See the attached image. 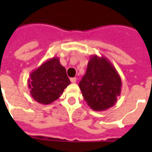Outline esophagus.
Returning <instances> with one entry per match:
<instances>
[{"instance_id": "34e87169", "label": "esophagus", "mask_w": 152, "mask_h": 152, "mask_svg": "<svg viewBox=\"0 0 152 152\" xmlns=\"http://www.w3.org/2000/svg\"><path fill=\"white\" fill-rule=\"evenodd\" d=\"M70 81H71L72 83H75L76 82V77H74V78H71L70 79Z\"/></svg>"}]
</instances>
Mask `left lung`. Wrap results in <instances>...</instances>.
<instances>
[{
  "label": "left lung",
  "instance_id": "8db88e82",
  "mask_svg": "<svg viewBox=\"0 0 152 152\" xmlns=\"http://www.w3.org/2000/svg\"><path fill=\"white\" fill-rule=\"evenodd\" d=\"M121 80L106 57L93 55L79 83L84 100L95 111H104L116 103L121 91Z\"/></svg>",
  "mask_w": 152,
  "mask_h": 152
}]
</instances>
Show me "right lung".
<instances>
[{
	"label": "right lung",
	"mask_w": 152,
	"mask_h": 152,
	"mask_svg": "<svg viewBox=\"0 0 152 152\" xmlns=\"http://www.w3.org/2000/svg\"><path fill=\"white\" fill-rule=\"evenodd\" d=\"M27 84L32 98L37 102L49 105L61 96L70 84V80L59 58L53 57L30 74Z\"/></svg>",
	"instance_id": "add662e5"
}]
</instances>
